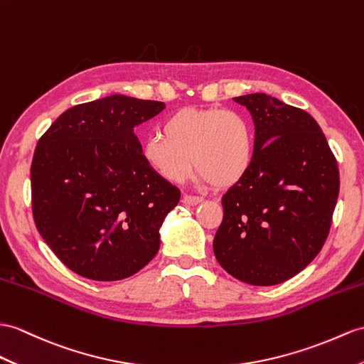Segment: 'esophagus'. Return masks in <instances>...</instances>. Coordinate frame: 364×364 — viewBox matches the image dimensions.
I'll return each mask as SVG.
<instances>
[{"instance_id":"34e87169","label":"esophagus","mask_w":364,"mask_h":364,"mask_svg":"<svg viewBox=\"0 0 364 364\" xmlns=\"http://www.w3.org/2000/svg\"><path fill=\"white\" fill-rule=\"evenodd\" d=\"M203 199L199 198V196H190V194H185V196L182 198V202L185 203V205H196V203H200Z\"/></svg>"}]
</instances>
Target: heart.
<instances>
[{"label": "heart", "instance_id": "heart-1", "mask_svg": "<svg viewBox=\"0 0 364 364\" xmlns=\"http://www.w3.org/2000/svg\"><path fill=\"white\" fill-rule=\"evenodd\" d=\"M141 145L146 165L165 181L183 183L193 171L200 179L228 187L249 173L255 159V132L241 112L223 108H183L162 123Z\"/></svg>", "mask_w": 364, "mask_h": 364}]
</instances>
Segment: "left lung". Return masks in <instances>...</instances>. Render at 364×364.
I'll list each match as a JSON object with an SVG mask.
<instances>
[{
	"label": "left lung",
	"instance_id": "1",
	"mask_svg": "<svg viewBox=\"0 0 364 364\" xmlns=\"http://www.w3.org/2000/svg\"><path fill=\"white\" fill-rule=\"evenodd\" d=\"M233 100L252 114L255 159L223 196L213 250L236 279L274 286L320 253L338 199V165L309 112L262 92Z\"/></svg>",
	"mask_w": 364,
	"mask_h": 364
}]
</instances>
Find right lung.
I'll return each mask as SVG.
<instances>
[{"label":"right lung","mask_w":364,"mask_h":364,"mask_svg":"<svg viewBox=\"0 0 364 364\" xmlns=\"http://www.w3.org/2000/svg\"><path fill=\"white\" fill-rule=\"evenodd\" d=\"M165 103L114 94L65 111L31 166L32 213L57 258L94 281L137 273L161 247L181 191L146 165L134 134Z\"/></svg>","instance_id":"1"}]
</instances>
